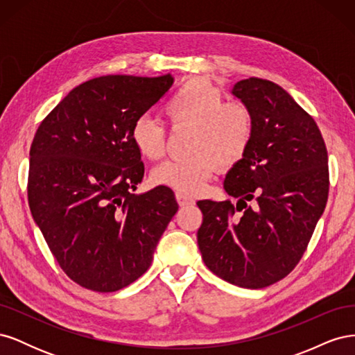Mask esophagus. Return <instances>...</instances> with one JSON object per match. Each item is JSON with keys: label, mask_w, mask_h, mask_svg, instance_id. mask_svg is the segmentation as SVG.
<instances>
[{"label": "esophagus", "mask_w": 355, "mask_h": 355, "mask_svg": "<svg viewBox=\"0 0 355 355\" xmlns=\"http://www.w3.org/2000/svg\"><path fill=\"white\" fill-rule=\"evenodd\" d=\"M176 200L179 202V206H182V207H184V206H191V204L196 202L194 198H192L188 194H184V192H176Z\"/></svg>", "instance_id": "1"}]
</instances>
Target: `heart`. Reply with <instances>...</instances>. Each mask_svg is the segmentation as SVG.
Masks as SVG:
<instances>
[{"label":"heart","mask_w":355,"mask_h":355,"mask_svg":"<svg viewBox=\"0 0 355 355\" xmlns=\"http://www.w3.org/2000/svg\"><path fill=\"white\" fill-rule=\"evenodd\" d=\"M164 112L173 125H191L185 159H168L153 170L154 184L180 192H198L218 168H231L253 142L254 116L240 101L223 94L202 78H189L171 93ZM139 154L158 159L166 153V127L153 116H139L132 127Z\"/></svg>","instance_id":"1"}]
</instances>
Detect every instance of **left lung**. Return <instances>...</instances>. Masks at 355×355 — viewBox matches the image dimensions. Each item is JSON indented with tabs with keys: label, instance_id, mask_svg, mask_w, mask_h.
Returning <instances> with one entry per match:
<instances>
[{
	"label": "left lung",
	"instance_id": "8db88e82",
	"mask_svg": "<svg viewBox=\"0 0 355 355\" xmlns=\"http://www.w3.org/2000/svg\"><path fill=\"white\" fill-rule=\"evenodd\" d=\"M232 94L254 116L253 142L223 182L231 201H198L202 261L222 280L262 288L293 271L329 196L327 149L314 118L280 85L247 78ZM252 201L250 207L246 204Z\"/></svg>",
	"mask_w": 355,
	"mask_h": 355
}]
</instances>
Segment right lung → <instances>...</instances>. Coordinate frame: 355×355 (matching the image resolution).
Here are the masks:
<instances>
[{"mask_svg": "<svg viewBox=\"0 0 355 355\" xmlns=\"http://www.w3.org/2000/svg\"><path fill=\"white\" fill-rule=\"evenodd\" d=\"M171 84L170 73L85 81L41 121L32 141V218L63 272L93 292H116L145 274L179 209L167 187L133 194L145 167L132 127Z\"/></svg>", "mask_w": 355, "mask_h": 355, "instance_id": "obj_1", "label": "right lung"}]
</instances>
